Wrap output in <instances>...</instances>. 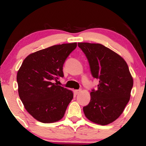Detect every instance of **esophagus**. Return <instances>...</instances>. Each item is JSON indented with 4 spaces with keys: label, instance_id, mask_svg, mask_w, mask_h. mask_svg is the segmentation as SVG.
<instances>
[{
    "label": "esophagus",
    "instance_id": "esophagus-1",
    "mask_svg": "<svg viewBox=\"0 0 146 146\" xmlns=\"http://www.w3.org/2000/svg\"><path fill=\"white\" fill-rule=\"evenodd\" d=\"M80 92H81V90H75V93L76 95H78Z\"/></svg>",
    "mask_w": 146,
    "mask_h": 146
}]
</instances>
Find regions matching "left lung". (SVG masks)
<instances>
[{"label": "left lung", "mask_w": 146, "mask_h": 146, "mask_svg": "<svg viewBox=\"0 0 146 146\" xmlns=\"http://www.w3.org/2000/svg\"><path fill=\"white\" fill-rule=\"evenodd\" d=\"M86 55L98 89L90 92V101L83 108L90 121L104 125L117 119L128 103L133 79L123 58L101 44L79 42Z\"/></svg>", "instance_id": "left-lung-1"}]
</instances>
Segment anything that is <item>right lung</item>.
<instances>
[{
    "instance_id": "right-lung-1",
    "label": "right lung",
    "mask_w": 146,
    "mask_h": 146,
    "mask_svg": "<svg viewBox=\"0 0 146 146\" xmlns=\"http://www.w3.org/2000/svg\"><path fill=\"white\" fill-rule=\"evenodd\" d=\"M76 46L77 42L68 43L34 52L18 70L20 98L27 111L42 123L61 119L73 100V91L57 85L54 80L64 76V63Z\"/></svg>"
}]
</instances>
